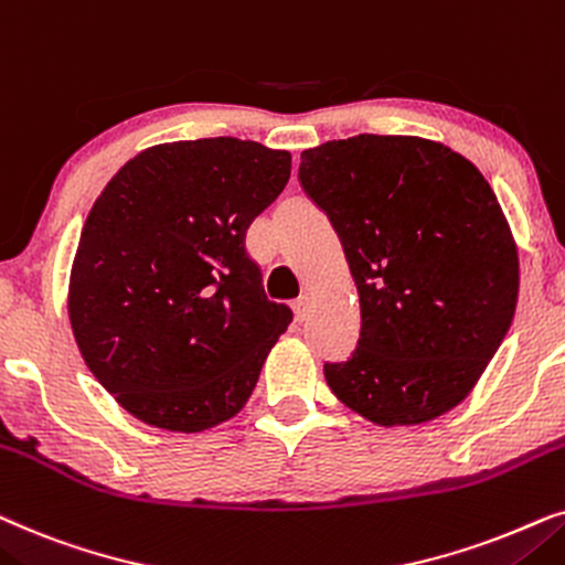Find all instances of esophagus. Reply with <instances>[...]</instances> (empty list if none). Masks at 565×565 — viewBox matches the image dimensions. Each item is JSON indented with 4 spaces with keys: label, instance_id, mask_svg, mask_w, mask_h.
I'll return each mask as SVG.
<instances>
[{
    "label": "esophagus",
    "instance_id": "obj_1",
    "mask_svg": "<svg viewBox=\"0 0 565 565\" xmlns=\"http://www.w3.org/2000/svg\"><path fill=\"white\" fill-rule=\"evenodd\" d=\"M291 307H295V315H297V320H305V318H307V315H310L312 299L305 295V297H299V299H297V302H295V305H291Z\"/></svg>",
    "mask_w": 565,
    "mask_h": 565
}]
</instances>
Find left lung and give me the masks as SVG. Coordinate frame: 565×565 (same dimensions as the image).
<instances>
[{
  "mask_svg": "<svg viewBox=\"0 0 565 565\" xmlns=\"http://www.w3.org/2000/svg\"><path fill=\"white\" fill-rule=\"evenodd\" d=\"M305 191L330 216L359 295V343L326 380L377 426L457 408L514 320L519 253L476 164L424 137H359L305 149Z\"/></svg>",
  "mask_w": 565,
  "mask_h": 565,
  "instance_id": "left-lung-1",
  "label": "left lung"
}]
</instances>
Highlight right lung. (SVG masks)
Returning <instances> with one entry per match:
<instances>
[{
  "label": "right lung",
  "instance_id": "add662e5",
  "mask_svg": "<svg viewBox=\"0 0 565 565\" xmlns=\"http://www.w3.org/2000/svg\"><path fill=\"white\" fill-rule=\"evenodd\" d=\"M291 175L287 149L232 137L139 152L82 227L66 310L87 370L141 424L199 434L245 408L291 310L245 232Z\"/></svg>",
  "mask_w": 565,
  "mask_h": 565
}]
</instances>
